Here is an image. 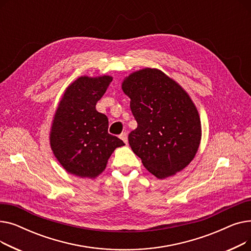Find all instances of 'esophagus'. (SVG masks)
<instances>
[{
	"mask_svg": "<svg viewBox=\"0 0 251 251\" xmlns=\"http://www.w3.org/2000/svg\"><path fill=\"white\" fill-rule=\"evenodd\" d=\"M120 138H121L125 143L128 142V136H127V133H126V132L121 133V134H120Z\"/></svg>",
	"mask_w": 251,
	"mask_h": 251,
	"instance_id": "obj_1",
	"label": "esophagus"
}]
</instances>
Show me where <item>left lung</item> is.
<instances>
[{"mask_svg": "<svg viewBox=\"0 0 251 251\" xmlns=\"http://www.w3.org/2000/svg\"><path fill=\"white\" fill-rule=\"evenodd\" d=\"M137 122L128 140L149 172L165 179L193 160L201 139L199 112L187 92L157 69L146 68L124 79Z\"/></svg>", "mask_w": 251, "mask_h": 251, "instance_id": "left-lung-1", "label": "left lung"}]
</instances>
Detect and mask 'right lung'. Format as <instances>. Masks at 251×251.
<instances>
[{
  "mask_svg": "<svg viewBox=\"0 0 251 251\" xmlns=\"http://www.w3.org/2000/svg\"><path fill=\"white\" fill-rule=\"evenodd\" d=\"M112 80L109 75L79 77L59 102L50 142L57 160L70 174L96 178L105 169L113 151L125 144L109 134L108 117L96 109Z\"/></svg>",
  "mask_w": 251,
  "mask_h": 251,
  "instance_id": "right-lung-1",
  "label": "right lung"
}]
</instances>
